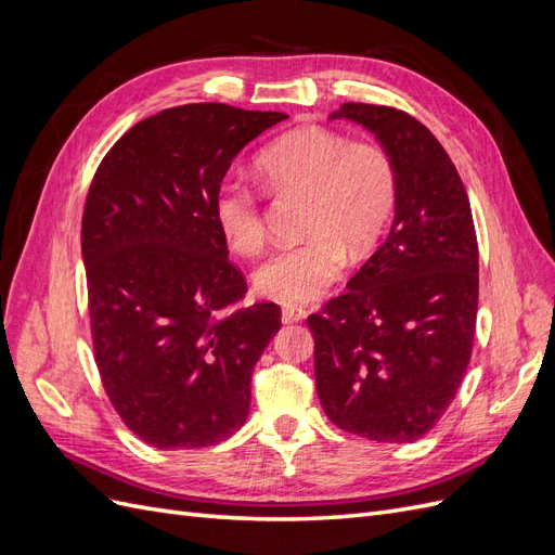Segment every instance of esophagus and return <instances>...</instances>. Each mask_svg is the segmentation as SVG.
I'll list each match as a JSON object with an SVG mask.
<instances>
[{"instance_id": "1", "label": "esophagus", "mask_w": 555, "mask_h": 555, "mask_svg": "<svg viewBox=\"0 0 555 555\" xmlns=\"http://www.w3.org/2000/svg\"><path fill=\"white\" fill-rule=\"evenodd\" d=\"M300 319H306V310L300 306H282V322L294 324L300 322Z\"/></svg>"}]
</instances>
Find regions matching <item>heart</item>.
<instances>
[{
	"mask_svg": "<svg viewBox=\"0 0 555 555\" xmlns=\"http://www.w3.org/2000/svg\"><path fill=\"white\" fill-rule=\"evenodd\" d=\"M257 176L273 194L306 198L300 233L306 241L268 257L255 273L261 296L306 304L340 278L345 257L373 255L398 201V171L379 143L351 141L326 127L282 133L257 157ZM212 215L229 249L255 257L266 245L259 196L243 182H222Z\"/></svg>",
	"mask_w": 555,
	"mask_h": 555,
	"instance_id": "b5f03b06",
	"label": "heart"
}]
</instances>
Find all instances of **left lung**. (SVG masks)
<instances>
[{"mask_svg":"<svg viewBox=\"0 0 555 555\" xmlns=\"http://www.w3.org/2000/svg\"><path fill=\"white\" fill-rule=\"evenodd\" d=\"M398 171L389 236L347 292L308 317L317 396L331 422L373 442H414L456 398L473 357L479 247L465 184L405 111L343 104Z\"/></svg>","mask_w":555,"mask_h":555,"instance_id":"1","label":"left lung"}]
</instances>
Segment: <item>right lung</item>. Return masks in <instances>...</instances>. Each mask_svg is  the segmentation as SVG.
Instances as JSON below:
<instances>
[{"label":"right lung","mask_w":555,"mask_h":555,"mask_svg":"<svg viewBox=\"0 0 555 555\" xmlns=\"http://www.w3.org/2000/svg\"><path fill=\"white\" fill-rule=\"evenodd\" d=\"M284 117L166 108L117 139L92 178L80 247L94 361L113 410L150 447H210L245 424L280 308H238L247 282L212 198L233 157Z\"/></svg>","instance_id":"add662e5"}]
</instances>
